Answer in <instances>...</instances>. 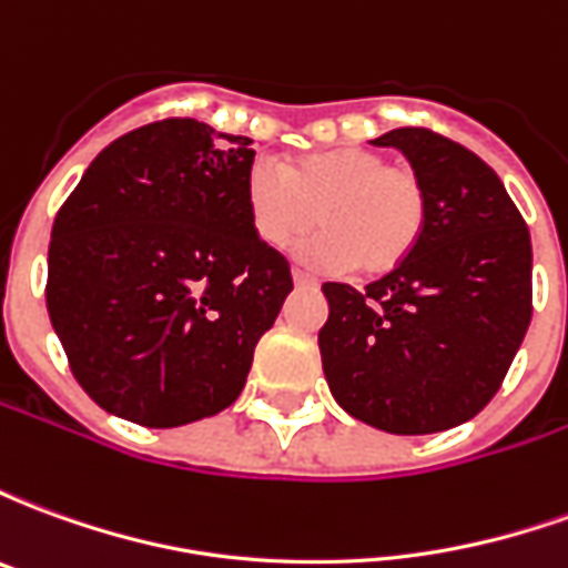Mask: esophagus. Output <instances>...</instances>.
Returning a JSON list of instances; mask_svg holds the SVG:
<instances>
[{
	"mask_svg": "<svg viewBox=\"0 0 568 568\" xmlns=\"http://www.w3.org/2000/svg\"><path fill=\"white\" fill-rule=\"evenodd\" d=\"M292 276H295V285H297V288H320V283H316V280H313L310 273L295 271V273H292Z\"/></svg>",
	"mask_w": 568,
	"mask_h": 568,
	"instance_id": "1",
	"label": "esophagus"
}]
</instances>
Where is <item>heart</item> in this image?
<instances>
[{
	"label": "heart",
	"instance_id": "b5f03b06",
	"mask_svg": "<svg viewBox=\"0 0 568 568\" xmlns=\"http://www.w3.org/2000/svg\"><path fill=\"white\" fill-rule=\"evenodd\" d=\"M243 200L264 246H295L320 219L325 231L310 240L304 255L320 267H353L362 276L402 267L428 215L419 173L358 145L301 154L288 166L261 158L248 166Z\"/></svg>",
	"mask_w": 568,
	"mask_h": 568
}]
</instances>
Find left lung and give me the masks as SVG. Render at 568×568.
<instances>
[{"label":"left lung","mask_w":568,"mask_h":568,"mask_svg":"<svg viewBox=\"0 0 568 568\" xmlns=\"http://www.w3.org/2000/svg\"><path fill=\"white\" fill-rule=\"evenodd\" d=\"M374 145L405 151L426 182L414 255L362 292L325 283V381L349 417L393 435L471 419L499 393L532 320V243L499 175L459 142L398 128Z\"/></svg>","instance_id":"1"}]
</instances>
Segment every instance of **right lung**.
Masks as SVG:
<instances>
[{
    "mask_svg": "<svg viewBox=\"0 0 568 568\" xmlns=\"http://www.w3.org/2000/svg\"><path fill=\"white\" fill-rule=\"evenodd\" d=\"M248 142L163 118L105 145L57 212L51 325L115 417L175 428L222 414L295 288L248 222Z\"/></svg>",
    "mask_w": 568,
    "mask_h": 568,
    "instance_id": "1",
    "label": "right lung"
}]
</instances>
